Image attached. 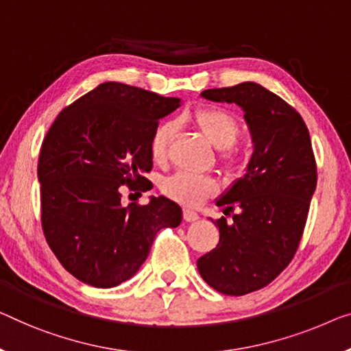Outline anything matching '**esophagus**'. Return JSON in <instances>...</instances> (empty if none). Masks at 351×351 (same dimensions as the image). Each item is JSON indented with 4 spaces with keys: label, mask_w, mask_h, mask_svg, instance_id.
Instances as JSON below:
<instances>
[{
    "label": "esophagus",
    "mask_w": 351,
    "mask_h": 351,
    "mask_svg": "<svg viewBox=\"0 0 351 351\" xmlns=\"http://www.w3.org/2000/svg\"><path fill=\"white\" fill-rule=\"evenodd\" d=\"M197 219H198V214L195 211H192V209H184V221L195 222Z\"/></svg>",
    "instance_id": "esophagus-1"
}]
</instances>
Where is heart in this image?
Masks as SVG:
<instances>
[{
	"label": "heart",
	"mask_w": 351,
	"mask_h": 351,
	"mask_svg": "<svg viewBox=\"0 0 351 351\" xmlns=\"http://www.w3.org/2000/svg\"><path fill=\"white\" fill-rule=\"evenodd\" d=\"M191 123L200 130L214 148L219 149V159L227 167L237 165L238 151L233 148L241 132V123L232 112L222 107H200L191 114ZM175 125L164 121L156 125L149 140V153L154 162H164L173 137ZM217 189L216 180L211 176L176 171L160 182V191L167 197L187 206H195Z\"/></svg>",
	"instance_id": "obj_1"
}]
</instances>
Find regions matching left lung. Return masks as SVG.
Masks as SVG:
<instances>
[{
  "label": "left lung",
  "instance_id": "left-lung-1",
  "mask_svg": "<svg viewBox=\"0 0 351 351\" xmlns=\"http://www.w3.org/2000/svg\"><path fill=\"white\" fill-rule=\"evenodd\" d=\"M214 102L238 104L254 140L245 175L216 202L219 243L197 260L209 287L243 296L271 284L295 257L317 186V164L301 114L258 83L205 90ZM234 208L237 213H233Z\"/></svg>",
  "mask_w": 351,
  "mask_h": 351
}]
</instances>
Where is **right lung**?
<instances>
[{"mask_svg":"<svg viewBox=\"0 0 351 351\" xmlns=\"http://www.w3.org/2000/svg\"><path fill=\"white\" fill-rule=\"evenodd\" d=\"M180 99L101 83L62 108L40 146V222L47 244L78 280L110 289L137 273L162 228L181 223L178 203L121 205V187L149 191L151 134Z\"/></svg>","mask_w":351,"mask_h":351,"instance_id":"1","label":"right lung"}]
</instances>
